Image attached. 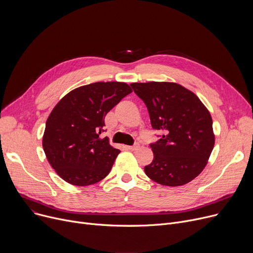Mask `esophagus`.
Listing matches in <instances>:
<instances>
[{"mask_svg": "<svg viewBox=\"0 0 253 253\" xmlns=\"http://www.w3.org/2000/svg\"><path fill=\"white\" fill-rule=\"evenodd\" d=\"M126 148L130 151H136L138 148H139V144L138 143H135L133 145H126Z\"/></svg>", "mask_w": 253, "mask_h": 253, "instance_id": "esophagus-1", "label": "esophagus"}]
</instances>
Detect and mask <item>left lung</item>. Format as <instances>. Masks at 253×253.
I'll return each mask as SVG.
<instances>
[{"instance_id": "1", "label": "left lung", "mask_w": 253, "mask_h": 253, "mask_svg": "<svg viewBox=\"0 0 253 253\" xmlns=\"http://www.w3.org/2000/svg\"><path fill=\"white\" fill-rule=\"evenodd\" d=\"M130 86L147 105L153 129L162 132L151 143L154 160L144 167L145 174L168 187L190 182L203 171L214 147L209 111L195 93L176 83Z\"/></svg>"}]
</instances>
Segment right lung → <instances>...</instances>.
<instances>
[{
	"mask_svg": "<svg viewBox=\"0 0 253 253\" xmlns=\"http://www.w3.org/2000/svg\"><path fill=\"white\" fill-rule=\"evenodd\" d=\"M132 92L124 82H97L63 96L50 113L43 135L47 160L73 185L94 184L110 173L120 151L104 131V117Z\"/></svg>",
	"mask_w": 253,
	"mask_h": 253,
	"instance_id": "1",
	"label": "right lung"
}]
</instances>
